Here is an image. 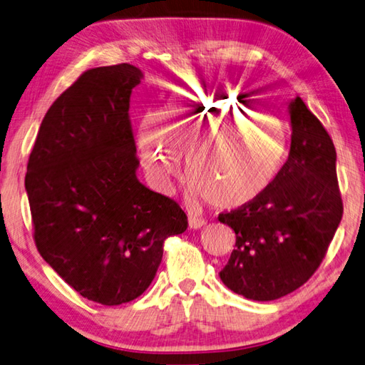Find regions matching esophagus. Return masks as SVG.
Returning a JSON list of instances; mask_svg holds the SVG:
<instances>
[{"label": "esophagus", "mask_w": 365, "mask_h": 365, "mask_svg": "<svg viewBox=\"0 0 365 365\" xmlns=\"http://www.w3.org/2000/svg\"><path fill=\"white\" fill-rule=\"evenodd\" d=\"M206 225V222L200 217H195V216H190L189 217V229L190 230H198V229H203Z\"/></svg>", "instance_id": "1"}]
</instances>
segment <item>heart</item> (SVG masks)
Wrapping results in <instances>:
<instances>
[{"instance_id": "obj_1", "label": "heart", "mask_w": 365, "mask_h": 365, "mask_svg": "<svg viewBox=\"0 0 365 365\" xmlns=\"http://www.w3.org/2000/svg\"><path fill=\"white\" fill-rule=\"evenodd\" d=\"M140 160L150 184L170 194L182 157L187 192L217 210L252 203L270 187L283 165L289 136L283 123L256 103L227 91L175 95L136 130Z\"/></svg>"}]
</instances>
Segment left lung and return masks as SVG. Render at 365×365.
Segmentation results:
<instances>
[{
  "instance_id": "1",
  "label": "left lung",
  "mask_w": 365,
  "mask_h": 365,
  "mask_svg": "<svg viewBox=\"0 0 365 365\" xmlns=\"http://www.w3.org/2000/svg\"><path fill=\"white\" fill-rule=\"evenodd\" d=\"M291 149L252 203L219 215L237 243L219 277L235 294L267 302L295 291L316 272L343 215L331 136L295 97L287 103Z\"/></svg>"
}]
</instances>
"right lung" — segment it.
Returning a JSON list of instances; mask_svg holds the SVG:
<instances>
[{
  "label": "right lung",
  "instance_id": "add662e5",
  "mask_svg": "<svg viewBox=\"0 0 365 365\" xmlns=\"http://www.w3.org/2000/svg\"><path fill=\"white\" fill-rule=\"evenodd\" d=\"M128 63L88 70L53 101L25 176L41 256L82 297L120 305L148 289L163 242L187 229L180 205L140 182Z\"/></svg>",
  "mask_w": 365,
  "mask_h": 365
}]
</instances>
